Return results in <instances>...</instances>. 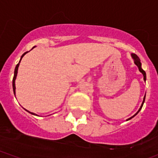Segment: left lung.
<instances>
[{"mask_svg":"<svg viewBox=\"0 0 158 158\" xmlns=\"http://www.w3.org/2000/svg\"><path fill=\"white\" fill-rule=\"evenodd\" d=\"M131 55H132V57L133 58V60H134V63H135V64L136 66H138V67H139V71H140V72L142 73V74H143V76H144V80L145 81V80H146V73H145V71H144L143 69H142V64H141L140 59H139V57H138V56L136 55V54H131ZM145 97H144V99H143V102H142V105H141L140 108H139V110H138V112L136 113V114H135V115H134V116H132V117H130V118H129V119H128L127 120H129V119H132V117H135V116L136 115V114H137L138 113H139V111L141 110V109H142V106H143V104H144V102H145Z\"/></svg>","mask_w":158,"mask_h":158,"instance_id":"obj_1","label":"left lung"}]
</instances>
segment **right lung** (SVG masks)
Wrapping results in <instances>:
<instances>
[{
	"mask_svg": "<svg viewBox=\"0 0 158 158\" xmlns=\"http://www.w3.org/2000/svg\"><path fill=\"white\" fill-rule=\"evenodd\" d=\"M33 48H35V47H33ZM27 52H29V51H27ZM27 52H26V53H24V54H23L22 55V57H21V59H20V60H19V64H17V65L16 66V68H15V70H14V76H13V93H14V94H16V86H15V79H16V76H17V72H18V67H19V63H20V61H21V60H22V58H23V56L25 55V54H26V53ZM26 110V109H25ZM28 111V110H27ZM28 112L29 113H30L31 114H33V115H36V114H35L34 113H31V112H29V111H28Z\"/></svg>",
	"mask_w": 158,
	"mask_h": 158,
	"instance_id": "1",
	"label": "right lung"
}]
</instances>
